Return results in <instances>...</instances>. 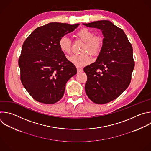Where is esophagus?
<instances>
[{
    "label": "esophagus",
    "mask_w": 151,
    "mask_h": 151,
    "mask_svg": "<svg viewBox=\"0 0 151 151\" xmlns=\"http://www.w3.org/2000/svg\"><path fill=\"white\" fill-rule=\"evenodd\" d=\"M77 70H78V72H83V69H82V68H77Z\"/></svg>",
    "instance_id": "obj_1"
}]
</instances>
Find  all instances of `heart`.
<instances>
[{
	"mask_svg": "<svg viewBox=\"0 0 151 151\" xmlns=\"http://www.w3.org/2000/svg\"><path fill=\"white\" fill-rule=\"evenodd\" d=\"M77 35L81 40L85 42L81 52H88L92 55L98 54L103 44V38L101 35H94L93 31L86 28L81 29L78 32ZM58 44L63 53L68 54L70 52L72 43L70 38L66 35L60 37ZM68 59L72 63L79 67L87 65L91 62L90 56L86 52L72 55Z\"/></svg>",
	"mask_w": 151,
	"mask_h": 151,
	"instance_id": "b5f03b06",
	"label": "heart"
}]
</instances>
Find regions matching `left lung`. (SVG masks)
<instances>
[{
	"label": "left lung",
	"mask_w": 151,
	"mask_h": 151,
	"mask_svg": "<svg viewBox=\"0 0 151 151\" xmlns=\"http://www.w3.org/2000/svg\"><path fill=\"white\" fill-rule=\"evenodd\" d=\"M101 30L103 44L96 61L83 68L87 75L85 89L88 98L98 104L108 103L129 86L134 62L132 46L124 32L111 21L83 24Z\"/></svg>",
	"instance_id": "left-lung-1"
}]
</instances>
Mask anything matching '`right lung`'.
<instances>
[{
  "instance_id": "add662e5",
  "label": "right lung",
  "mask_w": 151,
  "mask_h": 151,
  "mask_svg": "<svg viewBox=\"0 0 151 151\" xmlns=\"http://www.w3.org/2000/svg\"><path fill=\"white\" fill-rule=\"evenodd\" d=\"M79 25L50 22L36 28L24 41L18 61L21 80L37 101L47 104L58 102L67 82L77 73L58 42Z\"/></svg>"
}]
</instances>
